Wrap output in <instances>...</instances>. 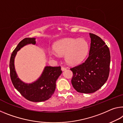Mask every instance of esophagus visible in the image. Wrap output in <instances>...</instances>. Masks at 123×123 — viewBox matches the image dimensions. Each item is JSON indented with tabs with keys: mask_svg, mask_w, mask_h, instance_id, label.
Masks as SVG:
<instances>
[{
	"mask_svg": "<svg viewBox=\"0 0 123 123\" xmlns=\"http://www.w3.org/2000/svg\"><path fill=\"white\" fill-rule=\"evenodd\" d=\"M66 68H65V67H61V70L62 71H65V70H66Z\"/></svg>",
	"mask_w": 123,
	"mask_h": 123,
	"instance_id": "1",
	"label": "esophagus"
}]
</instances>
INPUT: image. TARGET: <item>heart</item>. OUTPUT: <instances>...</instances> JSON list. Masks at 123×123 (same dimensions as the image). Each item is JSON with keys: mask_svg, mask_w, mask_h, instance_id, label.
I'll use <instances>...</instances> for the list:
<instances>
[{"mask_svg": "<svg viewBox=\"0 0 123 123\" xmlns=\"http://www.w3.org/2000/svg\"><path fill=\"white\" fill-rule=\"evenodd\" d=\"M54 50L49 52L52 57L65 55V58L67 63L77 65L82 62L89 51V43L84 39L65 38L54 44Z\"/></svg>", "mask_w": 123, "mask_h": 123, "instance_id": "b5f03b06", "label": "heart"}]
</instances>
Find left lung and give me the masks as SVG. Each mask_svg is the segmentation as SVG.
<instances>
[{"label":"left lung","mask_w":123,"mask_h":123,"mask_svg":"<svg viewBox=\"0 0 123 123\" xmlns=\"http://www.w3.org/2000/svg\"><path fill=\"white\" fill-rule=\"evenodd\" d=\"M91 39L89 56L84 63L71 69L72 84L78 92L93 93L106 82L110 73V49L100 37L89 33Z\"/></svg>","instance_id":"left-lung-1"}]
</instances>
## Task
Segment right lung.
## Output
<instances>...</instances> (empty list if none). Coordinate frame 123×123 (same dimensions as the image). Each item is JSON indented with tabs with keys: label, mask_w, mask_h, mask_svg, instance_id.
Listing matches in <instances>:
<instances>
[{
	"label": "right lung",
	"mask_w": 123,
	"mask_h": 123,
	"mask_svg": "<svg viewBox=\"0 0 123 123\" xmlns=\"http://www.w3.org/2000/svg\"><path fill=\"white\" fill-rule=\"evenodd\" d=\"M29 44L36 45L35 38H26L21 40L11 54L10 60V71L11 81L15 89L22 96L32 102H42L49 99L56 89V81L61 74L60 67L45 66L42 73L36 81L25 83L19 78L15 67V58L17 51Z\"/></svg>",
	"instance_id": "right-lung-1"
}]
</instances>
